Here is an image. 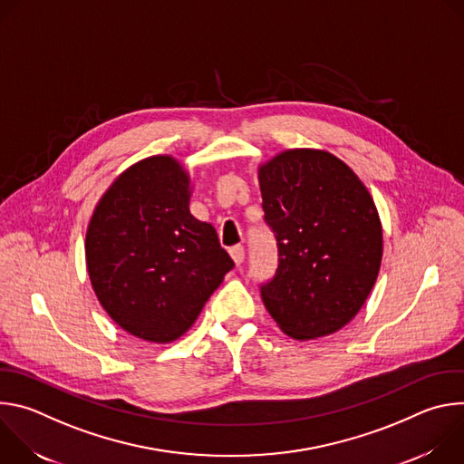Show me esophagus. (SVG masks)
<instances>
[{
    "mask_svg": "<svg viewBox=\"0 0 464 464\" xmlns=\"http://www.w3.org/2000/svg\"><path fill=\"white\" fill-rule=\"evenodd\" d=\"M229 255H231V258H233V262L237 264V266H240V264L244 262V247L242 246H233L229 249Z\"/></svg>",
    "mask_w": 464,
    "mask_h": 464,
    "instance_id": "1",
    "label": "esophagus"
}]
</instances>
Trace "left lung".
I'll return each mask as SVG.
<instances>
[{
	"label": "left lung",
	"instance_id": "obj_1",
	"mask_svg": "<svg viewBox=\"0 0 464 464\" xmlns=\"http://www.w3.org/2000/svg\"><path fill=\"white\" fill-rule=\"evenodd\" d=\"M264 220L279 249L262 303L283 333L317 340L363 306L382 264V222L367 187L334 154L283 150L256 169Z\"/></svg>",
	"mask_w": 464,
	"mask_h": 464
}]
</instances>
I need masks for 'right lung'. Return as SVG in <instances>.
Wrapping results in <instances>:
<instances>
[{
    "label": "right lung",
    "instance_id": "obj_1",
    "mask_svg": "<svg viewBox=\"0 0 464 464\" xmlns=\"http://www.w3.org/2000/svg\"><path fill=\"white\" fill-rule=\"evenodd\" d=\"M192 183L172 156L122 170L86 231V266L106 314L128 334L170 343L235 266L211 224L188 211Z\"/></svg>",
    "mask_w": 464,
    "mask_h": 464
}]
</instances>
